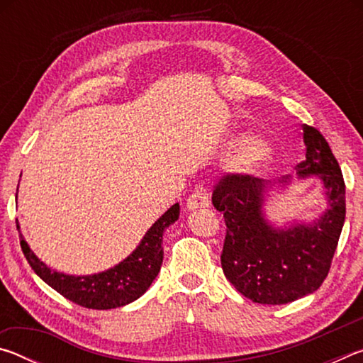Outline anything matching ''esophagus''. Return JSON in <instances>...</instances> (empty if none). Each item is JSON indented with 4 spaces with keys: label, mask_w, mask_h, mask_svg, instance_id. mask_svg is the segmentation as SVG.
Wrapping results in <instances>:
<instances>
[{
    "label": "esophagus",
    "mask_w": 363,
    "mask_h": 363,
    "mask_svg": "<svg viewBox=\"0 0 363 363\" xmlns=\"http://www.w3.org/2000/svg\"><path fill=\"white\" fill-rule=\"evenodd\" d=\"M187 210H199V208H208L210 206V192L208 189L203 186V184H199L195 186L192 190V194L189 195V199L186 201Z\"/></svg>",
    "instance_id": "1"
}]
</instances>
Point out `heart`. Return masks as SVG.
Returning a JSON list of instances; mask_svg holds the SVG:
<instances>
[{
  "instance_id": "1",
  "label": "heart",
  "mask_w": 363,
  "mask_h": 363,
  "mask_svg": "<svg viewBox=\"0 0 363 363\" xmlns=\"http://www.w3.org/2000/svg\"><path fill=\"white\" fill-rule=\"evenodd\" d=\"M233 149L242 153L240 164L242 168L250 171V173H261L269 164V150L253 136H245L243 134V136L233 139Z\"/></svg>"
}]
</instances>
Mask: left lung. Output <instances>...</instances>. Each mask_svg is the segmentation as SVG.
Here are the masks:
<instances>
[{
    "instance_id": "left-lung-1",
    "label": "left lung",
    "mask_w": 363,
    "mask_h": 363,
    "mask_svg": "<svg viewBox=\"0 0 363 363\" xmlns=\"http://www.w3.org/2000/svg\"><path fill=\"white\" fill-rule=\"evenodd\" d=\"M306 158L299 179L315 176L323 184L327 210L311 224L274 227L264 218V195L274 182L227 173L213 190V205L224 214L220 255L227 280L253 303L280 306L317 291L333 261L346 218V186L337 160L315 128L303 125ZM291 177L279 179V186Z\"/></svg>"
}]
</instances>
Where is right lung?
Returning a JSON list of instances; mask_svg holds the SVG:
<instances>
[{
	"instance_id": "right-lung-1",
	"label": "right lung",
	"mask_w": 363,
	"mask_h": 363,
	"mask_svg": "<svg viewBox=\"0 0 363 363\" xmlns=\"http://www.w3.org/2000/svg\"><path fill=\"white\" fill-rule=\"evenodd\" d=\"M177 218H179V203L171 206L162 218L155 220V224L147 230L138 248L126 259L104 272L82 275V277L49 269L45 262L35 256L22 235L21 247L35 274L64 298L82 307H88V309H115V307L133 303L149 290L163 262V232L167 227L176 223ZM16 225L21 233L17 219Z\"/></svg>"
}]
</instances>
